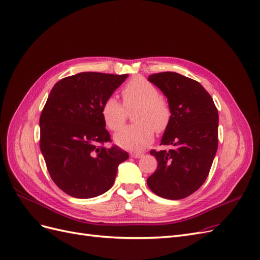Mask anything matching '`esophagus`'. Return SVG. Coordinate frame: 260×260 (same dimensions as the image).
Masks as SVG:
<instances>
[{"mask_svg": "<svg viewBox=\"0 0 260 260\" xmlns=\"http://www.w3.org/2000/svg\"><path fill=\"white\" fill-rule=\"evenodd\" d=\"M143 154L142 153H132L131 157H135V158H140V157H142Z\"/></svg>", "mask_w": 260, "mask_h": 260, "instance_id": "34e87169", "label": "esophagus"}]
</instances>
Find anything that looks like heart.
Returning <instances> with one entry per match:
<instances>
[{
	"label": "heart",
	"mask_w": 260,
	"mask_h": 260,
	"mask_svg": "<svg viewBox=\"0 0 260 260\" xmlns=\"http://www.w3.org/2000/svg\"><path fill=\"white\" fill-rule=\"evenodd\" d=\"M122 105L111 98L102 107V117L108 129L119 131L127 119V113L136 108L133 119L136 123L118 132L115 142L127 149L139 151L152 143L154 130L161 133L171 119L168 102L159 95L156 86L142 77L133 78L121 91Z\"/></svg>",
	"instance_id": "b5f03b06"
}]
</instances>
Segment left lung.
Instances as JSON below:
<instances>
[{
  "label": "left lung",
  "mask_w": 260,
  "mask_h": 260,
  "mask_svg": "<svg viewBox=\"0 0 260 260\" xmlns=\"http://www.w3.org/2000/svg\"><path fill=\"white\" fill-rule=\"evenodd\" d=\"M168 99L171 119L161 139L169 151L152 149L157 169L147 178L149 190L167 200H182L205 182L218 148V109L210 94L177 73L148 77Z\"/></svg>",
  "instance_id": "obj_1"
}]
</instances>
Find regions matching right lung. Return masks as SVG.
<instances>
[{
    "instance_id": "obj_1",
    "label": "right lung",
    "mask_w": 260,
    "mask_h": 260,
    "mask_svg": "<svg viewBox=\"0 0 260 260\" xmlns=\"http://www.w3.org/2000/svg\"><path fill=\"white\" fill-rule=\"evenodd\" d=\"M128 75L80 73L51 90L40 116V149L61 191L77 199L105 193L129 154L111 143L102 107Z\"/></svg>"
}]
</instances>
